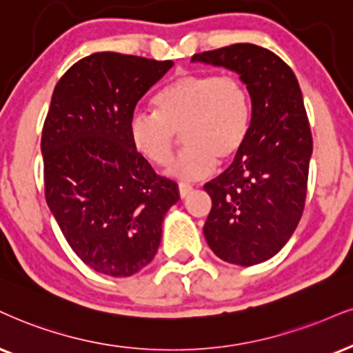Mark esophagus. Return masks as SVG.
Returning a JSON list of instances; mask_svg holds the SVG:
<instances>
[{
	"mask_svg": "<svg viewBox=\"0 0 353 353\" xmlns=\"http://www.w3.org/2000/svg\"><path fill=\"white\" fill-rule=\"evenodd\" d=\"M191 190H193V186H191V185H186V183L178 185V193H180L181 198L188 196V194L191 193Z\"/></svg>",
	"mask_w": 353,
	"mask_h": 353,
	"instance_id": "34e87169",
	"label": "esophagus"
}]
</instances>
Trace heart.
<instances>
[{
  "mask_svg": "<svg viewBox=\"0 0 353 353\" xmlns=\"http://www.w3.org/2000/svg\"><path fill=\"white\" fill-rule=\"evenodd\" d=\"M157 112L136 111L129 119L134 149L154 165H167L183 134L185 149L168 175L196 181L211 175L216 160L229 162L245 143L252 124L247 86L234 75L183 73L157 94Z\"/></svg>",
  "mask_w": 353,
  "mask_h": 353,
  "instance_id": "obj_1",
  "label": "heart"
}]
</instances>
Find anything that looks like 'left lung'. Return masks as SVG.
<instances>
[{
    "instance_id": "8db88e82",
    "label": "left lung",
    "mask_w": 353,
    "mask_h": 353,
    "mask_svg": "<svg viewBox=\"0 0 353 353\" xmlns=\"http://www.w3.org/2000/svg\"><path fill=\"white\" fill-rule=\"evenodd\" d=\"M236 72L252 99L250 132L234 162L204 185L212 208L203 232L228 263L250 267L276 255L293 236L306 201L312 136L294 73L254 43L193 55Z\"/></svg>"
}]
</instances>
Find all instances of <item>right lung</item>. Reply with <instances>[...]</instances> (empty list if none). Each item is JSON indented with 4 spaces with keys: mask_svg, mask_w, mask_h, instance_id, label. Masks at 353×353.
Listing matches in <instances>:
<instances>
[{
    "mask_svg": "<svg viewBox=\"0 0 353 353\" xmlns=\"http://www.w3.org/2000/svg\"><path fill=\"white\" fill-rule=\"evenodd\" d=\"M172 60L98 52L55 85L41 150L46 201L72 250L94 272L130 276L159 250L162 223L180 199L134 149L136 104Z\"/></svg>",
    "mask_w": 353,
    "mask_h": 353,
    "instance_id": "right-lung-1",
    "label": "right lung"
}]
</instances>
